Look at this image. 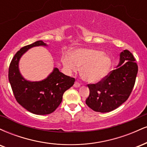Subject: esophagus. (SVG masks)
I'll return each mask as SVG.
<instances>
[{
	"label": "esophagus",
	"instance_id": "34e87169",
	"mask_svg": "<svg viewBox=\"0 0 147 147\" xmlns=\"http://www.w3.org/2000/svg\"><path fill=\"white\" fill-rule=\"evenodd\" d=\"M80 86H81V84H79L78 82H75V84H74V86H75V88H79Z\"/></svg>",
	"mask_w": 147,
	"mask_h": 147
}]
</instances>
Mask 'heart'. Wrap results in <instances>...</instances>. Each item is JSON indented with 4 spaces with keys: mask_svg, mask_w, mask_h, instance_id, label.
Instances as JSON below:
<instances>
[{
    "mask_svg": "<svg viewBox=\"0 0 147 147\" xmlns=\"http://www.w3.org/2000/svg\"><path fill=\"white\" fill-rule=\"evenodd\" d=\"M63 64L69 71L77 72L81 68V75L90 83L99 82L107 75L111 65L110 57L104 52L90 49L77 50L72 54V58L65 57Z\"/></svg>",
    "mask_w": 147,
    "mask_h": 147,
    "instance_id": "heart-1",
    "label": "heart"
}]
</instances>
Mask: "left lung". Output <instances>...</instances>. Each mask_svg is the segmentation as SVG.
I'll use <instances>...</instances> for the list:
<instances>
[{"label": "left lung", "instance_id": "left-lung-1", "mask_svg": "<svg viewBox=\"0 0 147 147\" xmlns=\"http://www.w3.org/2000/svg\"><path fill=\"white\" fill-rule=\"evenodd\" d=\"M131 52L120 53V61L115 70L109 72L96 84H88L90 94L86 100L89 108L96 112L107 113L116 109L127 100L132 92L138 66Z\"/></svg>", "mask_w": 147, "mask_h": 147}]
</instances>
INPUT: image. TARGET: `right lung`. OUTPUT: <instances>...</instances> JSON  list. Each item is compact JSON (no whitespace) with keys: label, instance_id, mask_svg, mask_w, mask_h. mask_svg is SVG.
Segmentation results:
<instances>
[{"label":"right lung","instance_id":"add662e5","mask_svg":"<svg viewBox=\"0 0 147 147\" xmlns=\"http://www.w3.org/2000/svg\"><path fill=\"white\" fill-rule=\"evenodd\" d=\"M39 45L46 46L43 41H38L20 49L9 64L8 78L15 99L27 111L36 115H48L57 109L65 90L73 86L75 79L65 75L58 68L41 82H30L22 77L18 61L30 48Z\"/></svg>","mask_w":147,"mask_h":147}]
</instances>
